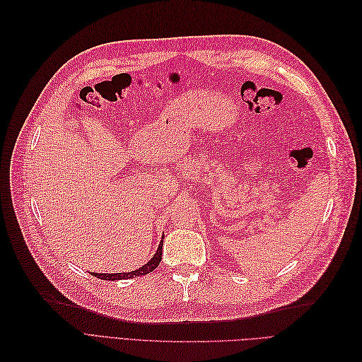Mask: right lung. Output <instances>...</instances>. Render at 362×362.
Wrapping results in <instances>:
<instances>
[{"label": "right lung", "instance_id": "1", "mask_svg": "<svg viewBox=\"0 0 362 362\" xmlns=\"http://www.w3.org/2000/svg\"><path fill=\"white\" fill-rule=\"evenodd\" d=\"M161 254H163V240L161 243L156 252V255L149 259V262H146L145 266L139 267L134 272H124V273H92L93 276L100 278V279H105V281H119V279H128V278H134V276H141V275H148L152 270H156L161 261Z\"/></svg>", "mask_w": 362, "mask_h": 362}]
</instances>
